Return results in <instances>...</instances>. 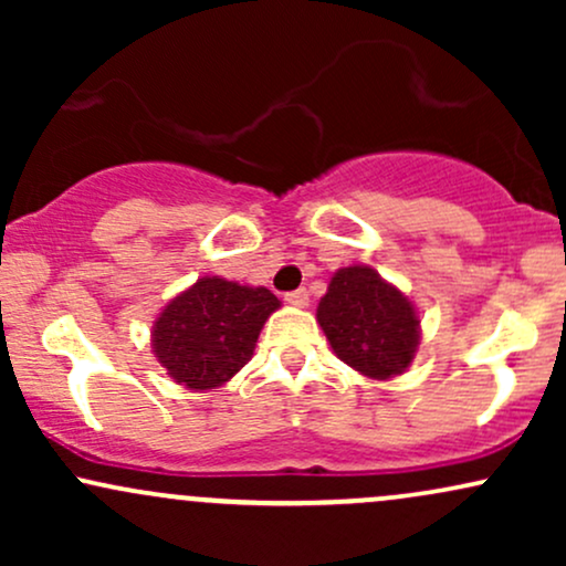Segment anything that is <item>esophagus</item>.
<instances>
[{
    "mask_svg": "<svg viewBox=\"0 0 566 566\" xmlns=\"http://www.w3.org/2000/svg\"><path fill=\"white\" fill-rule=\"evenodd\" d=\"M284 301H287L290 305H297V308H303V305H308V292L305 290H292L284 295Z\"/></svg>",
    "mask_w": 566,
    "mask_h": 566,
    "instance_id": "esophagus-1",
    "label": "esophagus"
}]
</instances>
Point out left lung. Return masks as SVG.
<instances>
[{
  "label": "left lung",
  "instance_id": "8db88e82",
  "mask_svg": "<svg viewBox=\"0 0 566 566\" xmlns=\"http://www.w3.org/2000/svg\"><path fill=\"white\" fill-rule=\"evenodd\" d=\"M316 319L337 359L367 378L401 375L418 350L420 319L412 303L367 265L337 271Z\"/></svg>",
  "mask_w": 566,
  "mask_h": 566
}]
</instances>
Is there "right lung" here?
Instances as JSON below:
<instances>
[{
  "label": "right lung",
  "instance_id": "add662e5",
  "mask_svg": "<svg viewBox=\"0 0 566 566\" xmlns=\"http://www.w3.org/2000/svg\"><path fill=\"white\" fill-rule=\"evenodd\" d=\"M279 297L265 287H242L205 276L165 305L154 324V354L186 388L223 386L252 359L265 319Z\"/></svg>",
  "mask_w": 566,
  "mask_h": 566
}]
</instances>
